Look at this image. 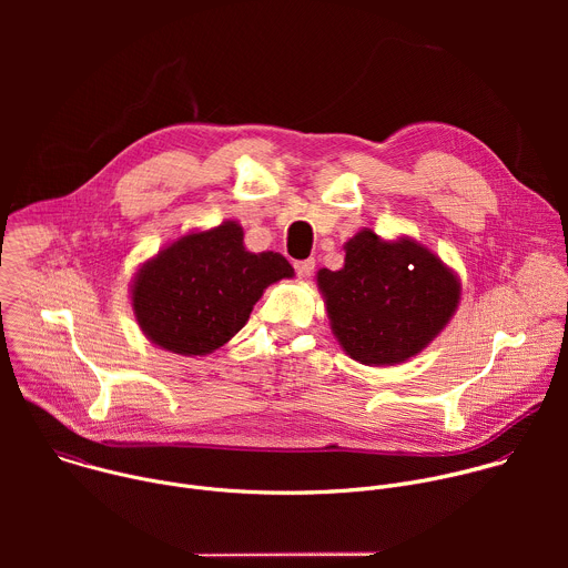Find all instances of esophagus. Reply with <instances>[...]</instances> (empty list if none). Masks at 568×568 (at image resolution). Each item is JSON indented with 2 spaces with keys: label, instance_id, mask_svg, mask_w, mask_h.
<instances>
[{
  "label": "esophagus",
  "instance_id": "obj_1",
  "mask_svg": "<svg viewBox=\"0 0 568 568\" xmlns=\"http://www.w3.org/2000/svg\"><path fill=\"white\" fill-rule=\"evenodd\" d=\"M294 270H296V276L298 278H310L312 272H314V261L307 258V261H296L294 263Z\"/></svg>",
  "mask_w": 568,
  "mask_h": 568
}]
</instances>
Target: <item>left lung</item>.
Returning <instances> with one entry per match:
<instances>
[{"label": "left lung", "mask_w": 568, "mask_h": 568, "mask_svg": "<svg viewBox=\"0 0 568 568\" xmlns=\"http://www.w3.org/2000/svg\"><path fill=\"white\" fill-rule=\"evenodd\" d=\"M333 331L362 364H397L420 353L454 314L456 276L412 240L384 242L373 231L346 245L344 270H321Z\"/></svg>", "instance_id": "8db88e82"}]
</instances>
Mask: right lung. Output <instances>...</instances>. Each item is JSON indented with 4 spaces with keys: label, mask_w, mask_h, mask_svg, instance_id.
<instances>
[{
    "label": "right lung",
    "mask_w": 568,
    "mask_h": 568,
    "mask_svg": "<svg viewBox=\"0 0 568 568\" xmlns=\"http://www.w3.org/2000/svg\"><path fill=\"white\" fill-rule=\"evenodd\" d=\"M294 276L274 252L250 254L242 229L224 222L180 237L145 263L132 290L141 331L161 348L206 355L245 326L263 290Z\"/></svg>",
    "instance_id": "obj_1"
}]
</instances>
